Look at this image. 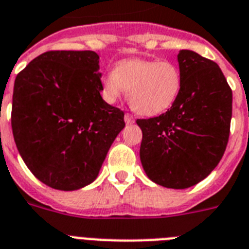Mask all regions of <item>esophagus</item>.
I'll list each match as a JSON object with an SVG mask.
<instances>
[{
    "mask_svg": "<svg viewBox=\"0 0 249 249\" xmlns=\"http://www.w3.org/2000/svg\"><path fill=\"white\" fill-rule=\"evenodd\" d=\"M124 119L126 124H133V123H134V118H133V115L130 114H125Z\"/></svg>",
    "mask_w": 249,
    "mask_h": 249,
    "instance_id": "obj_1",
    "label": "esophagus"
}]
</instances>
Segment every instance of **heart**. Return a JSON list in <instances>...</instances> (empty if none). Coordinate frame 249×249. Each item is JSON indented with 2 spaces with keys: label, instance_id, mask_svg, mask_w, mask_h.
I'll return each instance as SVG.
<instances>
[{
  "label": "heart",
  "instance_id": "obj_1",
  "mask_svg": "<svg viewBox=\"0 0 249 249\" xmlns=\"http://www.w3.org/2000/svg\"><path fill=\"white\" fill-rule=\"evenodd\" d=\"M104 97L115 102L126 89L129 101L137 112L147 116L161 114L179 97L181 74L175 64L159 60H125L119 62L115 71L102 78Z\"/></svg>",
  "mask_w": 249,
  "mask_h": 249
}]
</instances>
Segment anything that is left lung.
I'll return each mask as SVG.
<instances>
[{
    "label": "left lung",
    "mask_w": 249,
    "mask_h": 249,
    "mask_svg": "<svg viewBox=\"0 0 249 249\" xmlns=\"http://www.w3.org/2000/svg\"><path fill=\"white\" fill-rule=\"evenodd\" d=\"M181 89L156 118L138 119L139 156L159 185L185 189L217 166L229 141L233 93L216 62L189 50L178 54Z\"/></svg>",
    "instance_id": "1"
}]
</instances>
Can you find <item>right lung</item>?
<instances>
[{
	"mask_svg": "<svg viewBox=\"0 0 249 249\" xmlns=\"http://www.w3.org/2000/svg\"><path fill=\"white\" fill-rule=\"evenodd\" d=\"M98 62L93 51H48L15 79L14 141L32 174L53 189L92 183L125 126L124 112L101 97Z\"/></svg>",
	"mask_w": 249,
	"mask_h": 249,
	"instance_id": "1",
	"label": "right lung"
}]
</instances>
